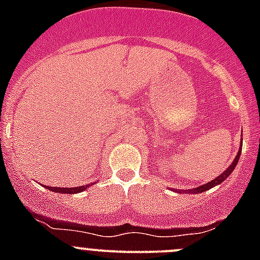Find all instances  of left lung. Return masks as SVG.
Returning <instances> with one entry per match:
<instances>
[{
  "label": "left lung",
  "mask_w": 260,
  "mask_h": 260,
  "mask_svg": "<svg viewBox=\"0 0 260 260\" xmlns=\"http://www.w3.org/2000/svg\"><path fill=\"white\" fill-rule=\"evenodd\" d=\"M241 150H242V139H241V144H240V150H238V153L237 156L234 157L233 162H232L231 165L228 167V169H225L224 172H222L220 176H217L216 178H213L212 181H210V182L207 183H204V185L202 186H198V187H195V189H190V190H174V191L177 192H181V194H201V192H204V191H207V190L212 189V187H215V186L220 185L221 182H224L226 178H228L229 176L232 174V172L234 171V168H236V165H237L238 160H240V156H241Z\"/></svg>",
  "instance_id": "8db88e82"
}]
</instances>
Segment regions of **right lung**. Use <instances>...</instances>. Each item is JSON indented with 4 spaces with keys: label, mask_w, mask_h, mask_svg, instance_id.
<instances>
[{
    "label": "right lung",
    "mask_w": 260,
    "mask_h": 260,
    "mask_svg": "<svg viewBox=\"0 0 260 260\" xmlns=\"http://www.w3.org/2000/svg\"><path fill=\"white\" fill-rule=\"evenodd\" d=\"M89 185H92V183H88V185L84 186H78V187H56V186L49 187V186H47V189H49L50 191L59 192V194H77V192H82L86 189H88Z\"/></svg>",
    "instance_id": "1"
}]
</instances>
